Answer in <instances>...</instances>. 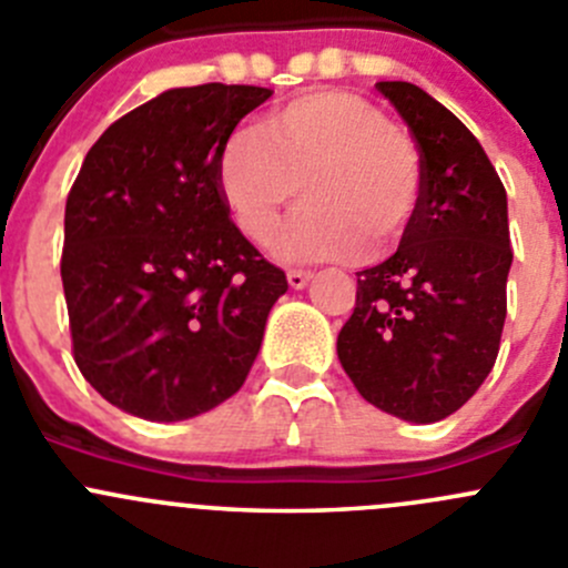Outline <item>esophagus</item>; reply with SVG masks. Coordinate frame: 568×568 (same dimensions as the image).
Listing matches in <instances>:
<instances>
[{"mask_svg": "<svg viewBox=\"0 0 568 568\" xmlns=\"http://www.w3.org/2000/svg\"><path fill=\"white\" fill-rule=\"evenodd\" d=\"M287 281H290V287H293V290H304L306 284L312 281V273H310V270H290Z\"/></svg>", "mask_w": 568, "mask_h": 568, "instance_id": "esophagus-1", "label": "esophagus"}]
</instances>
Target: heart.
I'll return each mask as SVG.
<instances>
[{
    "instance_id": "obj_1",
    "label": "heart",
    "mask_w": 568,
    "mask_h": 568,
    "mask_svg": "<svg viewBox=\"0 0 568 568\" xmlns=\"http://www.w3.org/2000/svg\"><path fill=\"white\" fill-rule=\"evenodd\" d=\"M217 186L253 242L273 234L301 186L306 203L273 236V253L312 264L396 247L424 200V164L374 102L312 91L223 144Z\"/></svg>"
}]
</instances>
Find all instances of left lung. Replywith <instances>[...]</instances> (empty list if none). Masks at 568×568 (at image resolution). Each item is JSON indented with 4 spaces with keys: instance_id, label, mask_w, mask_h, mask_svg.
I'll return each mask as SVG.
<instances>
[{
    "instance_id": "obj_1",
    "label": "left lung",
    "mask_w": 568,
    "mask_h": 568,
    "mask_svg": "<svg viewBox=\"0 0 568 568\" xmlns=\"http://www.w3.org/2000/svg\"><path fill=\"white\" fill-rule=\"evenodd\" d=\"M376 89L418 144L424 200L398 251L356 273L337 356L365 402L435 424L479 390L499 354L513 264L507 194L449 108L404 80Z\"/></svg>"
}]
</instances>
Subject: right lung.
I'll list each match as a JSON object with an SVG mask.
<instances>
[{
  "mask_svg": "<svg viewBox=\"0 0 568 568\" xmlns=\"http://www.w3.org/2000/svg\"><path fill=\"white\" fill-rule=\"evenodd\" d=\"M270 94L164 91L97 139L69 192L61 278L74 362L136 418L186 420L234 396L287 293L217 186L220 150Z\"/></svg>",
  "mask_w": 568,
  "mask_h": 568,
  "instance_id": "obj_1",
  "label": "right lung"
}]
</instances>
